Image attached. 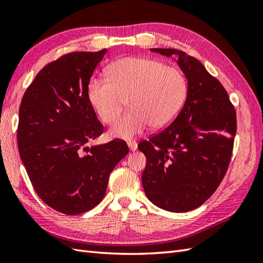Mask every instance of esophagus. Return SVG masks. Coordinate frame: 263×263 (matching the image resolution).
Wrapping results in <instances>:
<instances>
[{
    "mask_svg": "<svg viewBox=\"0 0 263 263\" xmlns=\"http://www.w3.org/2000/svg\"><path fill=\"white\" fill-rule=\"evenodd\" d=\"M127 146H128V149H130L131 152H136L137 148H138V144H137L136 141H128Z\"/></svg>",
    "mask_w": 263,
    "mask_h": 263,
    "instance_id": "34e87169",
    "label": "esophagus"
}]
</instances>
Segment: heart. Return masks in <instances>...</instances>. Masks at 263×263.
Returning a JSON list of instances; mask_svg holds the SVG:
<instances>
[{
    "label": "heart",
    "mask_w": 263,
    "mask_h": 263,
    "mask_svg": "<svg viewBox=\"0 0 263 263\" xmlns=\"http://www.w3.org/2000/svg\"><path fill=\"white\" fill-rule=\"evenodd\" d=\"M108 79L88 83L89 102L99 119L111 124L125 100L130 111L109 130L113 138H135L152 125L163 128L180 113L187 96V79L181 70L149 58H123L107 68Z\"/></svg>",
    "instance_id": "obj_1"
}]
</instances>
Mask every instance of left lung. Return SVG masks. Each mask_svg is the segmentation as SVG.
<instances>
[{"label":"left lung","mask_w":263,"mask_h":263,"mask_svg":"<svg viewBox=\"0 0 263 263\" xmlns=\"http://www.w3.org/2000/svg\"><path fill=\"white\" fill-rule=\"evenodd\" d=\"M150 51L176 57L189 89L175 120L139 143L147 158L142 185L155 205L185 212L204 203L224 178L236 135V113L225 88L200 61L178 49Z\"/></svg>","instance_id":"1"}]
</instances>
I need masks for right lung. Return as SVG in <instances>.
Masks as SVG:
<instances>
[{"instance_id": "add662e5", "label": "right lung", "mask_w": 263, "mask_h": 263, "mask_svg": "<svg viewBox=\"0 0 263 263\" xmlns=\"http://www.w3.org/2000/svg\"><path fill=\"white\" fill-rule=\"evenodd\" d=\"M107 49L72 52L48 63L27 88L16 131L22 164L47 205L74 216L103 200L114 167L128 154L123 140L87 147L103 133L88 83Z\"/></svg>"}]
</instances>
